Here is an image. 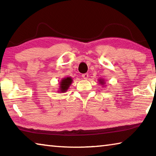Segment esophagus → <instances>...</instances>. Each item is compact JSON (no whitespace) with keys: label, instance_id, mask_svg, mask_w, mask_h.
<instances>
[{"label":"esophagus","instance_id":"34e87169","mask_svg":"<svg viewBox=\"0 0 156 156\" xmlns=\"http://www.w3.org/2000/svg\"><path fill=\"white\" fill-rule=\"evenodd\" d=\"M82 77H83L84 80H87L89 78V74L88 73H83V75H82Z\"/></svg>","mask_w":156,"mask_h":156}]
</instances>
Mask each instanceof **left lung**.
Here are the masks:
<instances>
[{
    "label": "left lung",
    "instance_id": "1",
    "mask_svg": "<svg viewBox=\"0 0 156 156\" xmlns=\"http://www.w3.org/2000/svg\"><path fill=\"white\" fill-rule=\"evenodd\" d=\"M98 81H99V83L101 84H105V82H104L103 79H99Z\"/></svg>",
    "mask_w": 156,
    "mask_h": 156
}]
</instances>
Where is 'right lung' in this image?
<instances>
[{
	"instance_id": "1",
	"label": "right lung",
	"mask_w": 156,
	"mask_h": 156,
	"mask_svg": "<svg viewBox=\"0 0 156 156\" xmlns=\"http://www.w3.org/2000/svg\"><path fill=\"white\" fill-rule=\"evenodd\" d=\"M72 78L71 77H67L63 78L61 80L60 83V88L58 92L60 93H65V91H67V89L69 87L71 84L72 83Z\"/></svg>"
}]
</instances>
